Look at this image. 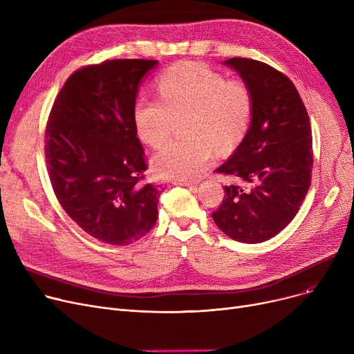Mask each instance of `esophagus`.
I'll use <instances>...</instances> for the list:
<instances>
[{"mask_svg": "<svg viewBox=\"0 0 354 354\" xmlns=\"http://www.w3.org/2000/svg\"><path fill=\"white\" fill-rule=\"evenodd\" d=\"M174 185H182V187H195L196 180H185V179H174Z\"/></svg>", "mask_w": 354, "mask_h": 354, "instance_id": "obj_1", "label": "esophagus"}]
</instances>
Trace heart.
<instances>
[{
	"label": "heart",
	"mask_w": 354,
	"mask_h": 354,
	"mask_svg": "<svg viewBox=\"0 0 354 354\" xmlns=\"http://www.w3.org/2000/svg\"><path fill=\"white\" fill-rule=\"evenodd\" d=\"M159 99L140 96L133 106L139 138L160 147L183 120L182 140L167 143L153 159L158 175L196 179L207 169L215 149L227 153L243 140L252 118V91L243 79L196 63H179L156 79Z\"/></svg>",
	"instance_id": "b5f03b06"
}]
</instances>
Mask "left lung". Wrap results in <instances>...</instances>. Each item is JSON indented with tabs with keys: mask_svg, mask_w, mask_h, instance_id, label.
<instances>
[{
	"mask_svg": "<svg viewBox=\"0 0 354 354\" xmlns=\"http://www.w3.org/2000/svg\"><path fill=\"white\" fill-rule=\"evenodd\" d=\"M252 91L248 133L216 172L232 176L219 208L218 228L244 244L263 243L299 212L311 183L313 138L306 106L284 73L252 59L225 62Z\"/></svg>",
	"mask_w": 354,
	"mask_h": 354,
	"instance_id": "left-lung-1",
	"label": "left lung"
}]
</instances>
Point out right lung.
Returning a JSON list of instances; mask_svg holds the SVG:
<instances>
[{"instance_id": "add662e5", "label": "right lung", "mask_w": 354, "mask_h": 354, "mask_svg": "<svg viewBox=\"0 0 354 354\" xmlns=\"http://www.w3.org/2000/svg\"><path fill=\"white\" fill-rule=\"evenodd\" d=\"M158 60L116 59L84 66L54 100L44 135L53 191L67 215L109 245H129L158 219L159 187L133 122L139 83Z\"/></svg>"}]
</instances>
